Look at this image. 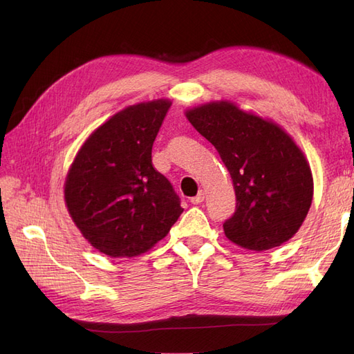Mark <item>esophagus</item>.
<instances>
[{"label": "esophagus", "instance_id": "esophagus-1", "mask_svg": "<svg viewBox=\"0 0 354 354\" xmlns=\"http://www.w3.org/2000/svg\"><path fill=\"white\" fill-rule=\"evenodd\" d=\"M203 198H205V192L203 190H199V194L196 196H194L190 199V202L194 203V205H198V203H201L203 201Z\"/></svg>", "mask_w": 354, "mask_h": 354}]
</instances>
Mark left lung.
I'll return each instance as SVG.
<instances>
[{"mask_svg":"<svg viewBox=\"0 0 354 354\" xmlns=\"http://www.w3.org/2000/svg\"><path fill=\"white\" fill-rule=\"evenodd\" d=\"M229 169L236 211L223 224L234 245L266 251L291 239L313 199V174L301 149L279 124L212 100L185 112Z\"/></svg>","mask_w":354,"mask_h":354,"instance_id":"1","label":"left lung"}]
</instances>
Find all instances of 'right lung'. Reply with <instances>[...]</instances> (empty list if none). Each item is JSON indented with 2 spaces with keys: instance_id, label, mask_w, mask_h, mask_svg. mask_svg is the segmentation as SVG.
Masks as SVG:
<instances>
[{
  "instance_id": "1",
  "label": "right lung",
  "mask_w": 354,
  "mask_h": 354,
  "mask_svg": "<svg viewBox=\"0 0 354 354\" xmlns=\"http://www.w3.org/2000/svg\"><path fill=\"white\" fill-rule=\"evenodd\" d=\"M171 106L156 99L127 106L87 137L63 185L82 236L112 259H133L164 239L183 212L152 164V146Z\"/></svg>"
}]
</instances>
